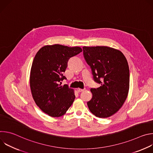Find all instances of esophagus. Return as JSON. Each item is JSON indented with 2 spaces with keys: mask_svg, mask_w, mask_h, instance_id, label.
Wrapping results in <instances>:
<instances>
[{
  "mask_svg": "<svg viewBox=\"0 0 153 153\" xmlns=\"http://www.w3.org/2000/svg\"><path fill=\"white\" fill-rule=\"evenodd\" d=\"M77 91L79 93V92H82V91H83L85 90V89H81V88H77Z\"/></svg>",
  "mask_w": 153,
  "mask_h": 153,
  "instance_id": "1",
  "label": "esophagus"
}]
</instances>
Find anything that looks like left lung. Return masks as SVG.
Masks as SVG:
<instances>
[{
  "label": "left lung",
  "instance_id": "left-lung-1",
  "mask_svg": "<svg viewBox=\"0 0 153 153\" xmlns=\"http://www.w3.org/2000/svg\"><path fill=\"white\" fill-rule=\"evenodd\" d=\"M83 52L94 80L101 84L91 89L93 97L87 102L89 110L96 117H110L119 110L128 94L127 60L120 51L108 47H83Z\"/></svg>",
  "mask_w": 153,
  "mask_h": 153
}]
</instances>
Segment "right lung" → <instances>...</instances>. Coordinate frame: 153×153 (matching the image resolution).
<instances>
[{
    "mask_svg": "<svg viewBox=\"0 0 153 153\" xmlns=\"http://www.w3.org/2000/svg\"><path fill=\"white\" fill-rule=\"evenodd\" d=\"M82 51L79 47L46 45L34 58L30 77L31 94L40 110L51 117L64 115L74 100V90L61 85V81L67 79L63 74L70 58Z\"/></svg>",
    "mask_w": 153,
    "mask_h": 153,
    "instance_id": "add662e5",
    "label": "right lung"
}]
</instances>
